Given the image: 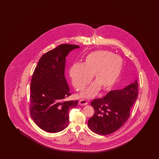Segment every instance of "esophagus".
<instances>
[{"instance_id": "34e87169", "label": "esophagus", "mask_w": 159, "mask_h": 159, "mask_svg": "<svg viewBox=\"0 0 159 159\" xmlns=\"http://www.w3.org/2000/svg\"><path fill=\"white\" fill-rule=\"evenodd\" d=\"M79 105L81 106H84V105H88V102L85 101L84 99H80L78 102Z\"/></svg>"}]
</instances>
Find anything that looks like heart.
<instances>
[{
  "mask_svg": "<svg viewBox=\"0 0 159 159\" xmlns=\"http://www.w3.org/2000/svg\"><path fill=\"white\" fill-rule=\"evenodd\" d=\"M123 67L121 58L111 52L98 51L88 54L82 65H73L69 73L72 84L78 91L84 89L94 75L95 82L81 94L82 97L91 98L101 88L106 91L111 90L120 76Z\"/></svg>",
  "mask_w": 159,
  "mask_h": 159,
  "instance_id": "heart-1",
  "label": "heart"
}]
</instances>
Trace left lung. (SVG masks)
I'll return each mask as SVG.
<instances>
[{
	"instance_id": "left-lung-1",
	"label": "left lung",
	"mask_w": 159,
	"mask_h": 159,
	"mask_svg": "<svg viewBox=\"0 0 159 159\" xmlns=\"http://www.w3.org/2000/svg\"><path fill=\"white\" fill-rule=\"evenodd\" d=\"M137 80L122 90L109 91L103 98L94 99L91 105L94 110L88 120L93 132L99 135L111 134L127 121L130 111L138 97Z\"/></svg>"
}]
</instances>
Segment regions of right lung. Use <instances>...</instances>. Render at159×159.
<instances>
[{
    "instance_id": "obj_1",
    "label": "right lung",
    "mask_w": 159,
    "mask_h": 159,
    "mask_svg": "<svg viewBox=\"0 0 159 159\" xmlns=\"http://www.w3.org/2000/svg\"><path fill=\"white\" fill-rule=\"evenodd\" d=\"M77 45L61 44L41 57L34 70L30 86V116L45 131H61L69 125V110L78 100L66 101L71 93L65 78V58Z\"/></svg>"
}]
</instances>
